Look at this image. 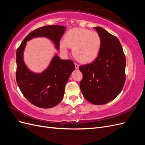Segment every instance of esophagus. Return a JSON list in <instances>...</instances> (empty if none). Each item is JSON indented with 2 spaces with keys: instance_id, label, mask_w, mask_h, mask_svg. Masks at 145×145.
I'll use <instances>...</instances> for the list:
<instances>
[{
  "instance_id": "1",
  "label": "esophagus",
  "mask_w": 145,
  "mask_h": 145,
  "mask_svg": "<svg viewBox=\"0 0 145 145\" xmlns=\"http://www.w3.org/2000/svg\"><path fill=\"white\" fill-rule=\"evenodd\" d=\"M78 67H79V66H78V64L75 63V68H76V69H78Z\"/></svg>"
}]
</instances>
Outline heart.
Instances as JSON below:
<instances>
[{
    "mask_svg": "<svg viewBox=\"0 0 145 145\" xmlns=\"http://www.w3.org/2000/svg\"><path fill=\"white\" fill-rule=\"evenodd\" d=\"M72 48V53L77 60L82 63H89L99 56L102 48V39L95 31L82 28L69 29L65 34L63 40L60 43V50L68 52Z\"/></svg>",
    "mask_w": 145,
    "mask_h": 145,
    "instance_id": "heart-1",
    "label": "heart"
}]
</instances>
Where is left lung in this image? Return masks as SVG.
Wrapping results in <instances>:
<instances>
[{"label": "left lung", "instance_id": "left-lung-1", "mask_svg": "<svg viewBox=\"0 0 145 145\" xmlns=\"http://www.w3.org/2000/svg\"><path fill=\"white\" fill-rule=\"evenodd\" d=\"M94 28L102 39V48L94 62L79 67L83 74L80 88L88 102L100 105L111 102L121 91L126 79V58L116 36L102 27Z\"/></svg>", "mask_w": 145, "mask_h": 145}]
</instances>
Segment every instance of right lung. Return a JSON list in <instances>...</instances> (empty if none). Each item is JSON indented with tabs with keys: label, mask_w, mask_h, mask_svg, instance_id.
I'll list each match as a JSON object with an SVG mask.
<instances>
[{
	"label": "right lung",
	"mask_w": 145,
	"mask_h": 145,
	"mask_svg": "<svg viewBox=\"0 0 145 145\" xmlns=\"http://www.w3.org/2000/svg\"><path fill=\"white\" fill-rule=\"evenodd\" d=\"M67 28L63 26L48 25L31 32L21 43L16 52V81L20 91L29 102L37 107L51 108L62 100L65 87L70 75L75 69L71 60L61 59L56 54L48 67L41 73L31 71L24 60L27 42L36 37H44L54 43L59 50L60 38Z\"/></svg>",
	"instance_id": "obj_1"
}]
</instances>
